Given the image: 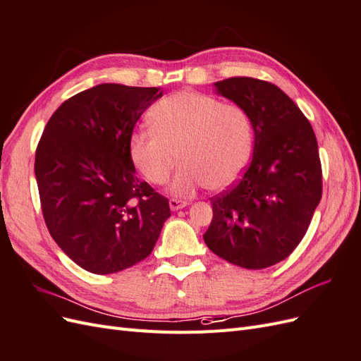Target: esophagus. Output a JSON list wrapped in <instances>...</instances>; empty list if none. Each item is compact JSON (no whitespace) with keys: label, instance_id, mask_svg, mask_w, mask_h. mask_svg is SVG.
Returning <instances> with one entry per match:
<instances>
[{"label":"esophagus","instance_id":"34e87169","mask_svg":"<svg viewBox=\"0 0 361 361\" xmlns=\"http://www.w3.org/2000/svg\"><path fill=\"white\" fill-rule=\"evenodd\" d=\"M169 204H170V209H171V211H178V209H182V207L187 206L188 202L179 200V199H170Z\"/></svg>","mask_w":361,"mask_h":361}]
</instances>
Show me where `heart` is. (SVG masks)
<instances>
[{
  "mask_svg": "<svg viewBox=\"0 0 361 361\" xmlns=\"http://www.w3.org/2000/svg\"><path fill=\"white\" fill-rule=\"evenodd\" d=\"M152 128L130 137L129 154L147 182L166 183L179 159L170 191L190 197L202 187L218 191L235 183L248 166L255 129L243 106L211 94L183 90L150 111Z\"/></svg>",
  "mask_w": 361,
  "mask_h": 361,
  "instance_id": "b5f03b06",
  "label": "heart"
}]
</instances>
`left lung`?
<instances>
[{
  "label": "left lung",
  "mask_w": 361,
  "mask_h": 361,
  "mask_svg": "<svg viewBox=\"0 0 361 361\" xmlns=\"http://www.w3.org/2000/svg\"><path fill=\"white\" fill-rule=\"evenodd\" d=\"M215 89L250 114L255 149L243 178L211 199L214 218L203 239L228 264L264 269L297 248L321 202L318 141L277 85L235 76L215 82Z\"/></svg>",
  "instance_id": "1"
}]
</instances>
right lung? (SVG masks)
I'll use <instances>...</instances> for the list:
<instances>
[{
  "label": "right lung",
  "mask_w": 361,
  "mask_h": 361,
  "mask_svg": "<svg viewBox=\"0 0 361 361\" xmlns=\"http://www.w3.org/2000/svg\"><path fill=\"white\" fill-rule=\"evenodd\" d=\"M157 87L99 84L64 101L36 149L43 218L76 265L113 274L154 250L169 200L140 180L129 141Z\"/></svg>",
  "instance_id": "right-lung-1"
}]
</instances>
